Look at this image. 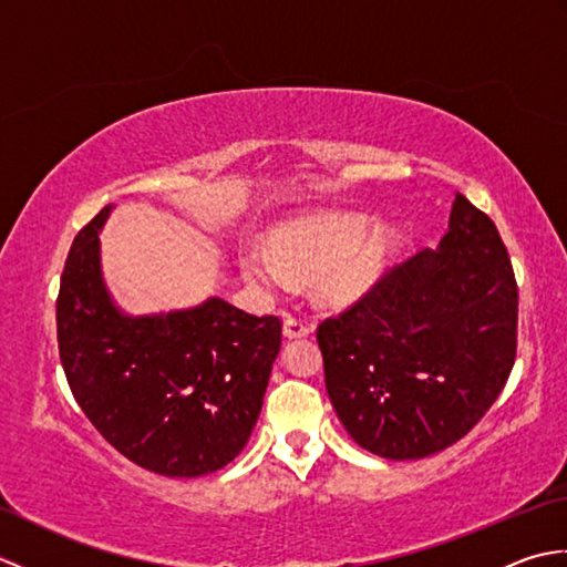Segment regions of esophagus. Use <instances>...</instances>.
<instances>
[{
  "mask_svg": "<svg viewBox=\"0 0 567 567\" xmlns=\"http://www.w3.org/2000/svg\"><path fill=\"white\" fill-rule=\"evenodd\" d=\"M282 333L287 339H305V336L311 333V327L302 319H295V317H287L282 323Z\"/></svg>",
  "mask_w": 567,
  "mask_h": 567,
  "instance_id": "1",
  "label": "esophagus"
}]
</instances>
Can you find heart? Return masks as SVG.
Segmentation results:
<instances>
[{"label":"heart","mask_w":567,"mask_h":567,"mask_svg":"<svg viewBox=\"0 0 567 567\" xmlns=\"http://www.w3.org/2000/svg\"><path fill=\"white\" fill-rule=\"evenodd\" d=\"M394 246V228H365L360 216L329 214L282 226L275 250L246 244L238 250V270L262 295H280L292 287V275L315 277L327 305H348L365 295L384 270Z\"/></svg>","instance_id":"heart-1"}]
</instances>
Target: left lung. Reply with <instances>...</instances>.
<instances>
[{
  "mask_svg": "<svg viewBox=\"0 0 567 567\" xmlns=\"http://www.w3.org/2000/svg\"><path fill=\"white\" fill-rule=\"evenodd\" d=\"M509 252L455 195L449 234L319 323L329 400L351 439L390 461L449 449L495 404L516 358Z\"/></svg>",
  "mask_w": 567,
  "mask_h": 567,
  "instance_id": "obj_1",
  "label": "left lung"
}]
</instances>
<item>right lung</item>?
Listing matches in <instances>:
<instances>
[{
	"label": "right lung",
	"mask_w": 567,
	"mask_h": 567,
	"mask_svg": "<svg viewBox=\"0 0 567 567\" xmlns=\"http://www.w3.org/2000/svg\"><path fill=\"white\" fill-rule=\"evenodd\" d=\"M104 207L72 240L55 305L58 351L80 409L131 463L167 477L228 465L256 426L282 343L277 317L212 297L128 317L100 262Z\"/></svg>",
	"instance_id": "obj_1"
}]
</instances>
